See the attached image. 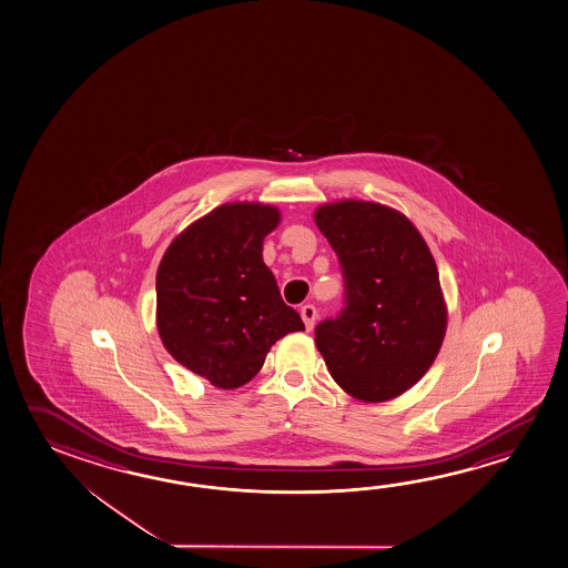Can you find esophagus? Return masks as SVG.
Listing matches in <instances>:
<instances>
[{
	"instance_id": "34e87169",
	"label": "esophagus",
	"mask_w": 568,
	"mask_h": 568,
	"mask_svg": "<svg viewBox=\"0 0 568 568\" xmlns=\"http://www.w3.org/2000/svg\"><path fill=\"white\" fill-rule=\"evenodd\" d=\"M300 316L304 320V324H306V329H314V324H316L317 320V310L312 306V304H306V306H302L300 310Z\"/></svg>"
}]
</instances>
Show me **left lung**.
I'll return each mask as SVG.
<instances>
[{
    "mask_svg": "<svg viewBox=\"0 0 568 568\" xmlns=\"http://www.w3.org/2000/svg\"><path fill=\"white\" fill-rule=\"evenodd\" d=\"M314 221L346 278V308L317 324V349L354 399L399 397L427 374L447 329L432 251L404 212L379 202H326Z\"/></svg>",
    "mask_w": 568,
    "mask_h": 568,
    "instance_id": "left-lung-1",
    "label": "left lung"
}]
</instances>
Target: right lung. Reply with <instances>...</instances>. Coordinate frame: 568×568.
Segmentation results:
<instances>
[{"label": "right lung", "instance_id": "1", "mask_svg": "<svg viewBox=\"0 0 568 568\" xmlns=\"http://www.w3.org/2000/svg\"><path fill=\"white\" fill-rule=\"evenodd\" d=\"M280 219L264 202L221 204L169 244L156 270L163 346L214 387L248 384L280 337L304 329L262 260Z\"/></svg>", "mask_w": 568, "mask_h": 568}]
</instances>
